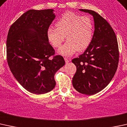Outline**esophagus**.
<instances>
[{"instance_id": "esophagus-1", "label": "esophagus", "mask_w": 127, "mask_h": 127, "mask_svg": "<svg viewBox=\"0 0 127 127\" xmlns=\"http://www.w3.org/2000/svg\"><path fill=\"white\" fill-rule=\"evenodd\" d=\"M64 60H65V62H66V64H67L69 62V61H70V60H69L68 59V58H64Z\"/></svg>"}]
</instances>
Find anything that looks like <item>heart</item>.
I'll use <instances>...</instances> for the list:
<instances>
[{"instance_id": "b5f03b06", "label": "heart", "mask_w": 127, "mask_h": 127, "mask_svg": "<svg viewBox=\"0 0 127 127\" xmlns=\"http://www.w3.org/2000/svg\"><path fill=\"white\" fill-rule=\"evenodd\" d=\"M47 31L49 42L54 48L60 47L66 38L67 41L58 49V53L70 57L78 50L84 51L93 38L94 26L89 16H82L72 12H66Z\"/></svg>"}]
</instances>
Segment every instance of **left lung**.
<instances>
[{
    "label": "left lung",
    "mask_w": 127,
    "mask_h": 127,
    "mask_svg": "<svg viewBox=\"0 0 127 127\" xmlns=\"http://www.w3.org/2000/svg\"><path fill=\"white\" fill-rule=\"evenodd\" d=\"M79 10L93 16L94 32L85 52L72 60L77 67L72 85L80 93L93 95L106 87L116 72L118 44L114 30L105 19L93 10Z\"/></svg>",
    "instance_id": "8db88e82"
}]
</instances>
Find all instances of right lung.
<instances>
[{
    "mask_svg": "<svg viewBox=\"0 0 127 127\" xmlns=\"http://www.w3.org/2000/svg\"><path fill=\"white\" fill-rule=\"evenodd\" d=\"M52 9L30 10L10 27L6 40L7 61L20 85L35 94H46L56 85L55 74L65 64L55 50L47 31L55 18Z\"/></svg>",
    "mask_w": 127,
    "mask_h": 127,
    "instance_id": "1",
    "label": "right lung"
}]
</instances>
